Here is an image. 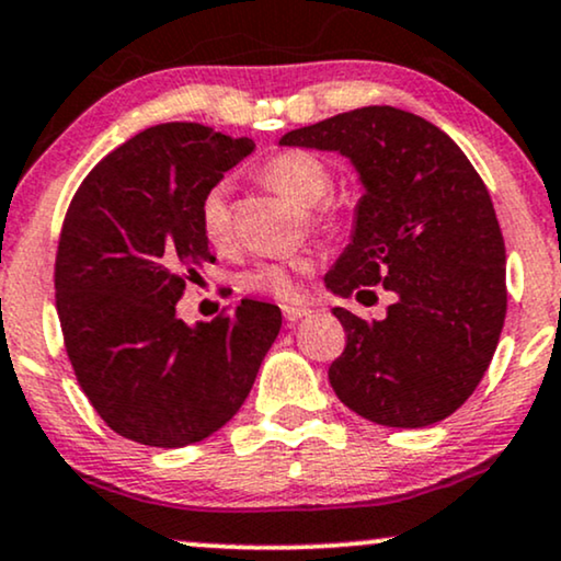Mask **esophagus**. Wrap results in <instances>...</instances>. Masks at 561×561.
I'll list each match as a JSON object with an SVG mask.
<instances>
[{"label":"esophagus","instance_id":"obj_1","mask_svg":"<svg viewBox=\"0 0 561 561\" xmlns=\"http://www.w3.org/2000/svg\"><path fill=\"white\" fill-rule=\"evenodd\" d=\"M309 314H312V309L307 307H283V317H286V322H299Z\"/></svg>","mask_w":561,"mask_h":561}]
</instances>
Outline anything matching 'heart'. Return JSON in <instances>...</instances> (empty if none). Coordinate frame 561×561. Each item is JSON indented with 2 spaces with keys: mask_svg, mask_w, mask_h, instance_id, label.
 <instances>
[{
  "mask_svg": "<svg viewBox=\"0 0 561 561\" xmlns=\"http://www.w3.org/2000/svg\"><path fill=\"white\" fill-rule=\"evenodd\" d=\"M267 184H273L280 195L291 197L304 207L324 203L333 192V174L320 156L309 150H283L273 156L262 169ZM199 226L207 241L224 244L231 231V213H228V184L218 182L205 192L199 203ZM309 270L307 260H280V262H257L241 275V286L249 291L291 299L299 291V275Z\"/></svg>",
  "mask_w": 561,
  "mask_h": 561,
  "instance_id": "b5f03b06",
  "label": "heart"
}]
</instances>
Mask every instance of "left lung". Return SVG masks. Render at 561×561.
Segmentation results:
<instances>
[{
  "label": "left lung",
  "instance_id": "obj_1",
  "mask_svg": "<svg viewBox=\"0 0 561 561\" xmlns=\"http://www.w3.org/2000/svg\"><path fill=\"white\" fill-rule=\"evenodd\" d=\"M280 145L341 153L364 186L324 286L343 299L379 283L396 294L385 320L333 309L348 337L328 371L335 396L382 426L447 419L492 364L507 314V254L481 176L439 127L392 106L330 116Z\"/></svg>",
  "mask_w": 561,
  "mask_h": 561
}]
</instances>
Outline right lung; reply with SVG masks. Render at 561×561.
Wrapping results in <instances>:
<instances>
[{"instance_id": "add662e5", "label": "right lung", "mask_w": 561, "mask_h": 561, "mask_svg": "<svg viewBox=\"0 0 561 561\" xmlns=\"http://www.w3.org/2000/svg\"><path fill=\"white\" fill-rule=\"evenodd\" d=\"M254 150L195 122L145 129L95 165L61 226L57 312L90 405L122 437L184 447L233 419L278 337L280 309L241 299L213 322L176 317L210 260L199 203Z\"/></svg>"}]
</instances>
